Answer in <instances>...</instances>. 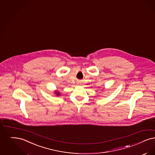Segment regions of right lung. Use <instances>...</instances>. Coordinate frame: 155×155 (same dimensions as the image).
Here are the masks:
<instances>
[{
  "mask_svg": "<svg viewBox=\"0 0 155 155\" xmlns=\"http://www.w3.org/2000/svg\"><path fill=\"white\" fill-rule=\"evenodd\" d=\"M55 94L56 96H60V95H61V93H60V92H58V91H55Z\"/></svg>",
  "mask_w": 155,
  "mask_h": 155,
  "instance_id": "1",
  "label": "right lung"
}]
</instances>
